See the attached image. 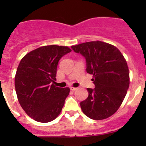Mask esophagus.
<instances>
[{"label":"esophagus","mask_w":146,"mask_h":146,"mask_svg":"<svg viewBox=\"0 0 146 146\" xmlns=\"http://www.w3.org/2000/svg\"><path fill=\"white\" fill-rule=\"evenodd\" d=\"M76 88H74V87H70V90L71 91H76Z\"/></svg>","instance_id":"esophagus-1"}]
</instances>
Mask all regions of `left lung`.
Instances as JSON below:
<instances>
[{
	"mask_svg": "<svg viewBox=\"0 0 146 146\" xmlns=\"http://www.w3.org/2000/svg\"><path fill=\"white\" fill-rule=\"evenodd\" d=\"M86 58V72L93 74L95 88H87L88 96L80 102L88 118H109L120 108L129 86V72L126 60L117 47L94 41L72 46Z\"/></svg>",
	"mask_w": 146,
	"mask_h": 146,
	"instance_id": "1",
	"label": "left lung"
}]
</instances>
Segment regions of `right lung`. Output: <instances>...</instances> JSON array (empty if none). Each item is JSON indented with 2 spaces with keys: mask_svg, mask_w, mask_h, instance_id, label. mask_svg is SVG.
<instances>
[{
  "mask_svg": "<svg viewBox=\"0 0 146 146\" xmlns=\"http://www.w3.org/2000/svg\"><path fill=\"white\" fill-rule=\"evenodd\" d=\"M71 51L64 46H43L20 60L15 78L17 96L22 108L35 121L47 123L61 112L70 89L53 83L59 60Z\"/></svg>",
  "mask_w": 146,
  "mask_h": 146,
  "instance_id": "obj_1",
  "label": "right lung"
}]
</instances>
